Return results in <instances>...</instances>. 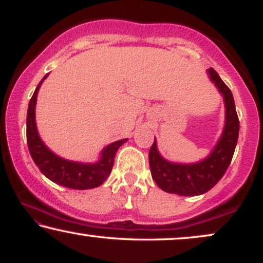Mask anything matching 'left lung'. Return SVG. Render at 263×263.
Wrapping results in <instances>:
<instances>
[{"instance_id":"obj_1","label":"left lung","mask_w":263,"mask_h":263,"mask_svg":"<svg viewBox=\"0 0 263 263\" xmlns=\"http://www.w3.org/2000/svg\"><path fill=\"white\" fill-rule=\"evenodd\" d=\"M209 75L224 95L226 106L224 134L211 155L195 164H174L167 162L159 155L155 140L148 155L151 173L157 185L167 193L184 197L204 194L221 179L231 163L240 128L234 96L213 68L209 69Z\"/></svg>"}]
</instances>
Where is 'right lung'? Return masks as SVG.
Wrapping results in <instances>:
<instances>
[{
  "label": "right lung",
  "instance_id": "obj_1",
  "mask_svg": "<svg viewBox=\"0 0 263 263\" xmlns=\"http://www.w3.org/2000/svg\"><path fill=\"white\" fill-rule=\"evenodd\" d=\"M47 75L41 80L35 91L33 93L31 101L28 105V112H27V144H28L29 153H31L33 161L39 171L44 174L48 179L59 184V185L66 186L70 189H92L101 185L107 177L110 176L112 170L115 155L117 149L127 141V138L116 141L102 151L101 159L93 164H84V163H77L65 161L52 151L42 142L39 137L37 126H35V101H37V93L39 87L42 85Z\"/></svg>",
  "mask_w": 263,
  "mask_h": 263
}]
</instances>
